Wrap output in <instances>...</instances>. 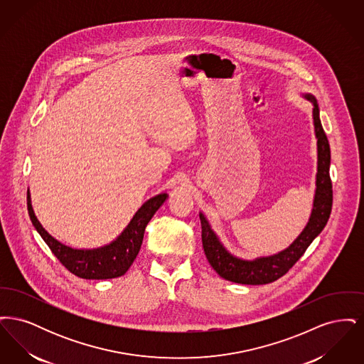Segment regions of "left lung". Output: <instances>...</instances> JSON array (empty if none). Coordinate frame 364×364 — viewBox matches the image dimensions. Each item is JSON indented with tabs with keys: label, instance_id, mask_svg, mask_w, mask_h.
Instances as JSON below:
<instances>
[{
	"label": "left lung",
	"instance_id": "left-lung-1",
	"mask_svg": "<svg viewBox=\"0 0 364 364\" xmlns=\"http://www.w3.org/2000/svg\"><path fill=\"white\" fill-rule=\"evenodd\" d=\"M312 106V119L314 129L316 136V150H318V166H316V181H315V196L312 203L311 215L306 228L296 237L288 248L284 251L270 255L260 257L254 260L240 259L232 255L218 236L214 233L208 224L206 217L200 213L202 224V242L208 263L211 267L228 281L245 285H262L276 281L294 266L301 255L306 252L312 240L323 230L328 224L331 203H333V190L330 180V146L329 140L322 128L319 119V107L315 97L311 94H304Z\"/></svg>",
	"mask_w": 364,
	"mask_h": 364
}]
</instances>
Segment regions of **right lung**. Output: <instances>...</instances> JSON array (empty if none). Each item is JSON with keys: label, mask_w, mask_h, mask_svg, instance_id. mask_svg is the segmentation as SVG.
I'll use <instances>...</instances> for the list:
<instances>
[{"label": "right lung", "mask_w": 364, "mask_h": 364, "mask_svg": "<svg viewBox=\"0 0 364 364\" xmlns=\"http://www.w3.org/2000/svg\"><path fill=\"white\" fill-rule=\"evenodd\" d=\"M168 193H159L150 198L135 213L134 218L122 235L104 247L92 250H76L55 240L48 230L41 225L35 215L30 191L27 192V208L31 223L41 235V237L49 245L55 258L60 260L72 274L85 279H109L122 277L136 259L140 245L143 242L144 229L156 210L164 205Z\"/></svg>", "instance_id": "obj_1"}]
</instances>
